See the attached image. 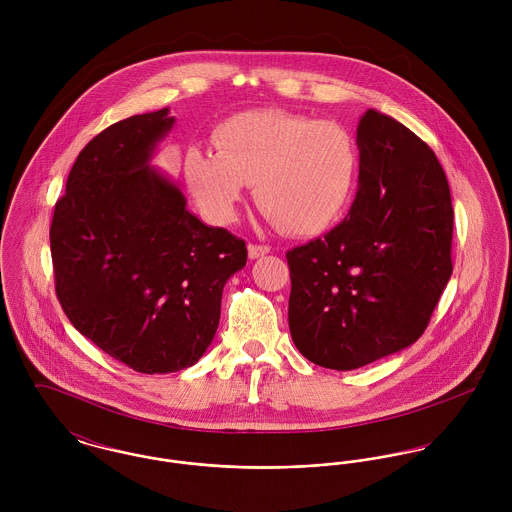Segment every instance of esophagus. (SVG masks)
I'll use <instances>...</instances> for the list:
<instances>
[{"mask_svg":"<svg viewBox=\"0 0 512 512\" xmlns=\"http://www.w3.org/2000/svg\"><path fill=\"white\" fill-rule=\"evenodd\" d=\"M268 252H270V246H268V244H248V256H250L252 260H256V258L268 254Z\"/></svg>","mask_w":512,"mask_h":512,"instance_id":"obj_1","label":"esophagus"}]
</instances>
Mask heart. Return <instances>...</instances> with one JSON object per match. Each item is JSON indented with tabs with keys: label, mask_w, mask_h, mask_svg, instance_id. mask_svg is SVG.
<instances>
[{
	"label": "heart",
	"mask_w": 512,
	"mask_h": 512,
	"mask_svg": "<svg viewBox=\"0 0 512 512\" xmlns=\"http://www.w3.org/2000/svg\"><path fill=\"white\" fill-rule=\"evenodd\" d=\"M213 146L189 147L183 175L201 211L230 222L248 185L260 209L284 230L309 236L333 226L349 209L361 171L357 138L339 122L286 110L230 116Z\"/></svg>",
	"instance_id": "1"
}]
</instances>
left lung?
I'll use <instances>...</instances> for the list:
<instances>
[{
    "label": "left lung",
    "mask_w": 512,
    "mask_h": 512,
    "mask_svg": "<svg viewBox=\"0 0 512 512\" xmlns=\"http://www.w3.org/2000/svg\"><path fill=\"white\" fill-rule=\"evenodd\" d=\"M359 191L347 219L286 254L297 351L353 370L426 331L451 278L453 209L436 153L394 118L359 120Z\"/></svg>",
    "instance_id": "8db88e82"
}]
</instances>
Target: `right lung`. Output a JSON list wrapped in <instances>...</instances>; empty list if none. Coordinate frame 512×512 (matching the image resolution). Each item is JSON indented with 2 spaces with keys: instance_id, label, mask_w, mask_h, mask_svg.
Masks as SVG:
<instances>
[{
  "instance_id": "1",
  "label": "right lung",
  "mask_w": 512,
  "mask_h": 512,
  "mask_svg": "<svg viewBox=\"0 0 512 512\" xmlns=\"http://www.w3.org/2000/svg\"><path fill=\"white\" fill-rule=\"evenodd\" d=\"M169 108L112 124L78 153L51 222L55 290L74 327L112 359L165 374L211 345L242 238L203 224L149 165Z\"/></svg>"
}]
</instances>
